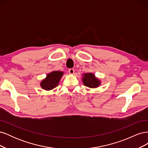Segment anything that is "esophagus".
Returning a JSON list of instances; mask_svg holds the SVG:
<instances>
[{
    "label": "esophagus",
    "mask_w": 148,
    "mask_h": 148,
    "mask_svg": "<svg viewBox=\"0 0 148 148\" xmlns=\"http://www.w3.org/2000/svg\"><path fill=\"white\" fill-rule=\"evenodd\" d=\"M69 72L70 74L73 75L74 73V69H70L69 70Z\"/></svg>",
    "instance_id": "esophagus-1"
}]
</instances>
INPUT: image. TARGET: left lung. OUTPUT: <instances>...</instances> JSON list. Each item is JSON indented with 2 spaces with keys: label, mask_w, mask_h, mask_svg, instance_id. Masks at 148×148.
<instances>
[{
  "label": "left lung",
  "mask_w": 148,
  "mask_h": 148,
  "mask_svg": "<svg viewBox=\"0 0 148 148\" xmlns=\"http://www.w3.org/2000/svg\"><path fill=\"white\" fill-rule=\"evenodd\" d=\"M82 81L86 86L89 88H97L100 85L101 81L97 78L95 75L91 73H87L83 74Z\"/></svg>",
  "instance_id": "left-lung-1"
}]
</instances>
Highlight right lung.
Returning a JSON list of instances; mask_svg holds the SVG:
<instances>
[{"label": "right lung", "mask_w": 148, "mask_h": 148, "mask_svg": "<svg viewBox=\"0 0 148 148\" xmlns=\"http://www.w3.org/2000/svg\"><path fill=\"white\" fill-rule=\"evenodd\" d=\"M64 72L60 71H53L47 75V77L41 82V86L47 91L51 90L58 86Z\"/></svg>", "instance_id": "1"}]
</instances>
